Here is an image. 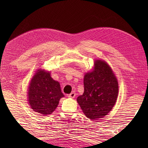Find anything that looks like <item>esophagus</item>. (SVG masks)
Segmentation results:
<instances>
[{
  "label": "esophagus",
  "instance_id": "1",
  "mask_svg": "<svg viewBox=\"0 0 148 148\" xmlns=\"http://www.w3.org/2000/svg\"><path fill=\"white\" fill-rule=\"evenodd\" d=\"M75 97H76V93L74 92H72L71 93H70L68 95V97H69V98H74Z\"/></svg>",
  "mask_w": 148,
  "mask_h": 148
}]
</instances>
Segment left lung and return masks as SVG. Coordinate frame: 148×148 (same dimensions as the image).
<instances>
[{
  "label": "left lung",
  "instance_id": "obj_1",
  "mask_svg": "<svg viewBox=\"0 0 148 148\" xmlns=\"http://www.w3.org/2000/svg\"><path fill=\"white\" fill-rule=\"evenodd\" d=\"M84 93L77 97L84 114L90 119L107 115L114 106L118 83L111 68L103 60L95 62L94 70L84 77Z\"/></svg>",
  "mask_w": 148,
  "mask_h": 148
}]
</instances>
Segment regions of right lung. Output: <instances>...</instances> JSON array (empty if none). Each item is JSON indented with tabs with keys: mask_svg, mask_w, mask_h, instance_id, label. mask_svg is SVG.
Listing matches in <instances>:
<instances>
[{
	"mask_svg": "<svg viewBox=\"0 0 148 148\" xmlns=\"http://www.w3.org/2000/svg\"><path fill=\"white\" fill-rule=\"evenodd\" d=\"M28 95L31 108L43 115L51 114L64 96L58 81L42 70L37 71L31 80Z\"/></svg>",
	"mask_w": 148,
	"mask_h": 148,
	"instance_id": "add662e5",
	"label": "right lung"
}]
</instances>
